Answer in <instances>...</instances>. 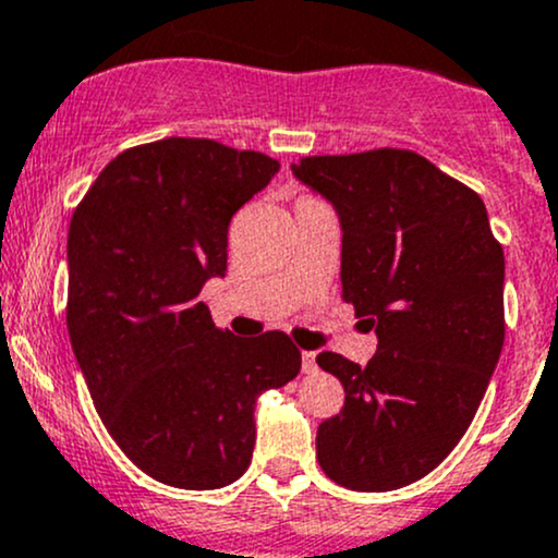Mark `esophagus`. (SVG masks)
<instances>
[{
	"label": "esophagus",
	"instance_id": "34e87169",
	"mask_svg": "<svg viewBox=\"0 0 558 558\" xmlns=\"http://www.w3.org/2000/svg\"><path fill=\"white\" fill-rule=\"evenodd\" d=\"M303 373H308V376H312V373H317L319 371V365H317V354L314 352H303Z\"/></svg>",
	"mask_w": 558,
	"mask_h": 558
}]
</instances>
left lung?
Returning <instances> with one entry per match:
<instances>
[{
    "mask_svg": "<svg viewBox=\"0 0 558 558\" xmlns=\"http://www.w3.org/2000/svg\"><path fill=\"white\" fill-rule=\"evenodd\" d=\"M295 177L341 217V298L378 336L360 367L317 363L343 411L317 429L325 475L354 492L424 478L459 444L505 341V255L481 195L413 150L308 155Z\"/></svg>",
    "mask_w": 558,
    "mask_h": 558,
    "instance_id": "8db88e82",
    "label": "left lung"
}]
</instances>
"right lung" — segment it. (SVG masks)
Segmentation results:
<instances>
[{
    "mask_svg": "<svg viewBox=\"0 0 558 558\" xmlns=\"http://www.w3.org/2000/svg\"><path fill=\"white\" fill-rule=\"evenodd\" d=\"M277 171L263 153L169 136L109 160L69 222L74 357L107 433L160 484L241 478L257 395L301 371L287 332L239 338L198 301L228 268L231 217Z\"/></svg>",
    "mask_w": 558,
    "mask_h": 558,
    "instance_id": "right-lung-1",
    "label": "right lung"
}]
</instances>
